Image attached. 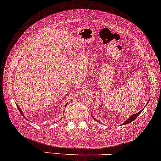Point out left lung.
Wrapping results in <instances>:
<instances>
[{"label":"left lung","instance_id":"8db88e82","mask_svg":"<svg viewBox=\"0 0 161 161\" xmlns=\"http://www.w3.org/2000/svg\"><path fill=\"white\" fill-rule=\"evenodd\" d=\"M142 110H141V111H139V112H137V113H136V114H134V115H131V116H130V118H129V119H127V121H125V123H124V124H125H125H129V123L132 122V121H134V120L136 119V118H137V116H138L139 115H140V113H141V112H142Z\"/></svg>","mask_w":161,"mask_h":161}]
</instances>
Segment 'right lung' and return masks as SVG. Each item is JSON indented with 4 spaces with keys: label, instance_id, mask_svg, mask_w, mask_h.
Returning a JSON list of instances; mask_svg holds the SVG:
<instances>
[{
    "label": "right lung",
    "instance_id": "obj_1",
    "mask_svg": "<svg viewBox=\"0 0 161 161\" xmlns=\"http://www.w3.org/2000/svg\"><path fill=\"white\" fill-rule=\"evenodd\" d=\"M19 112H20V113H22V115H23V114H22V110L19 109Z\"/></svg>",
    "mask_w": 161,
    "mask_h": 161
}]
</instances>
